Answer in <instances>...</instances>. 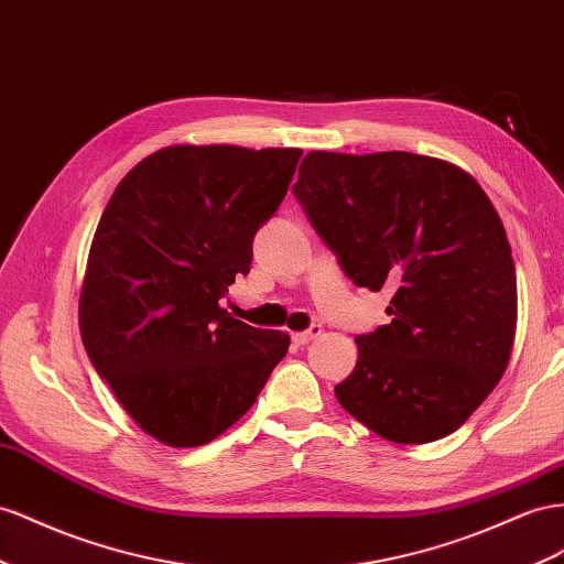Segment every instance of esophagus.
<instances>
[{
  "label": "esophagus",
  "instance_id": "1",
  "mask_svg": "<svg viewBox=\"0 0 564 564\" xmlns=\"http://www.w3.org/2000/svg\"><path fill=\"white\" fill-rule=\"evenodd\" d=\"M319 334H323V325H311L306 332H296V334H292V339H294V344H296V346H306V344H311L313 339H317Z\"/></svg>",
  "mask_w": 564,
  "mask_h": 564
}]
</instances>
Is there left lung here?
Listing matches in <instances>:
<instances>
[{"instance_id":"1","label":"left lung","mask_w":564,"mask_h":564,"mask_svg":"<svg viewBox=\"0 0 564 564\" xmlns=\"http://www.w3.org/2000/svg\"><path fill=\"white\" fill-rule=\"evenodd\" d=\"M292 192L354 284L393 289L391 323L356 337L337 401L393 444L453 434L503 377L517 327L489 196L458 165L410 151H311Z\"/></svg>"}]
</instances>
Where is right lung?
I'll return each mask as SVG.
<instances>
[{
    "label": "right lung",
    "instance_id": "obj_1",
    "mask_svg": "<svg viewBox=\"0 0 564 564\" xmlns=\"http://www.w3.org/2000/svg\"><path fill=\"white\" fill-rule=\"evenodd\" d=\"M301 149L175 144L140 161L106 204L80 292L95 370L140 427L173 448L247 413L289 337L220 299L249 275L253 237L282 204Z\"/></svg>",
    "mask_w": 564,
    "mask_h": 564
}]
</instances>
